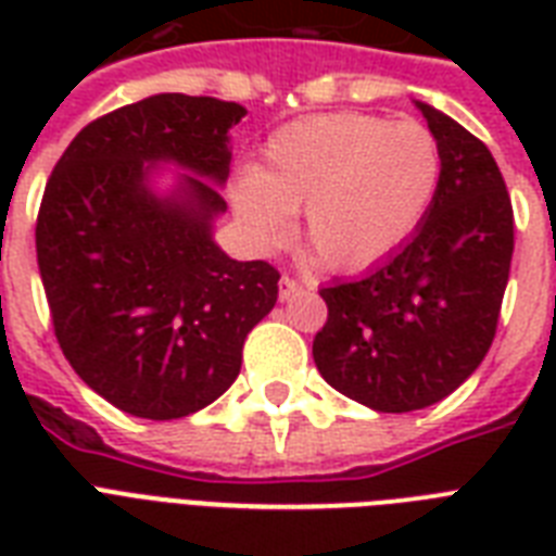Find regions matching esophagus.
<instances>
[{
  "label": "esophagus",
  "mask_w": 556,
  "mask_h": 556,
  "mask_svg": "<svg viewBox=\"0 0 556 556\" xmlns=\"http://www.w3.org/2000/svg\"><path fill=\"white\" fill-rule=\"evenodd\" d=\"M300 291V282L291 277L279 279V300H288V296H294Z\"/></svg>",
  "instance_id": "34e87169"
}]
</instances>
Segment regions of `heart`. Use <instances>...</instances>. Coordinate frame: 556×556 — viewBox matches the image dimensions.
<instances>
[{"label":"heart","instance_id":"heart-1","mask_svg":"<svg viewBox=\"0 0 556 556\" xmlns=\"http://www.w3.org/2000/svg\"><path fill=\"white\" fill-rule=\"evenodd\" d=\"M435 135L415 121L334 112L279 126L256 167L230 181V204L253 251L300 236L329 268L361 270L395 253L421 227L441 190Z\"/></svg>","mask_w":556,"mask_h":556}]
</instances>
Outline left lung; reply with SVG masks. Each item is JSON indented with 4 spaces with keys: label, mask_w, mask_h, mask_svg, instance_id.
<instances>
[{
    "label": "left lung",
    "mask_w": 556,
    "mask_h": 556,
    "mask_svg": "<svg viewBox=\"0 0 556 556\" xmlns=\"http://www.w3.org/2000/svg\"><path fill=\"white\" fill-rule=\"evenodd\" d=\"M415 109L444 159L435 204L378 268L323 288L329 320L312 349L326 383L375 413L439 404L473 375L514 256V210L491 150L430 103Z\"/></svg>",
    "instance_id": "1"
}]
</instances>
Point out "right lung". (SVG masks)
Segmentation results:
<instances>
[{"mask_svg": "<svg viewBox=\"0 0 556 556\" xmlns=\"http://www.w3.org/2000/svg\"><path fill=\"white\" fill-rule=\"evenodd\" d=\"M244 115L152 94L80 129L48 178L37 265L60 349L138 418H185L225 395L248 331L277 303V270L230 260L213 236Z\"/></svg>", "mask_w": 556, "mask_h": 556, "instance_id": "right-lung-1", "label": "right lung"}]
</instances>
